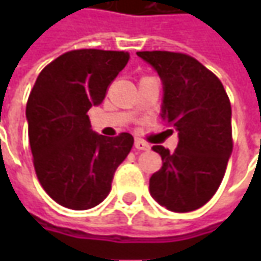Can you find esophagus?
I'll list each match as a JSON object with an SVG mask.
<instances>
[{
  "mask_svg": "<svg viewBox=\"0 0 261 261\" xmlns=\"http://www.w3.org/2000/svg\"><path fill=\"white\" fill-rule=\"evenodd\" d=\"M135 148L139 151H146V149H149V145L142 139H135Z\"/></svg>",
  "mask_w": 261,
  "mask_h": 261,
  "instance_id": "34e87169",
  "label": "esophagus"
}]
</instances>
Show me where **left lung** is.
Masks as SVG:
<instances>
[{
	"label": "left lung",
	"instance_id": "obj_1",
	"mask_svg": "<svg viewBox=\"0 0 261 261\" xmlns=\"http://www.w3.org/2000/svg\"><path fill=\"white\" fill-rule=\"evenodd\" d=\"M138 56L161 78V119L178 132L173 154L152 146L163 167L151 175L149 193L173 212H192L212 199L225 174L232 152L229 98L219 78L192 56L167 50Z\"/></svg>",
	"mask_w": 261,
	"mask_h": 261
}]
</instances>
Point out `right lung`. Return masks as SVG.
<instances>
[{
    "label": "right lung",
    "instance_id": "obj_1",
    "mask_svg": "<svg viewBox=\"0 0 261 261\" xmlns=\"http://www.w3.org/2000/svg\"><path fill=\"white\" fill-rule=\"evenodd\" d=\"M127 61V52L69 50L42 69L30 91L25 117L36 175L61 206L86 211L101 203L132 149L130 134H94L87 115Z\"/></svg>",
    "mask_w": 261,
    "mask_h": 261
}]
</instances>
